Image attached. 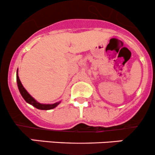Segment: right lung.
Returning <instances> with one entry per match:
<instances>
[{
  "instance_id": "obj_1",
  "label": "right lung",
  "mask_w": 155,
  "mask_h": 155,
  "mask_svg": "<svg viewBox=\"0 0 155 155\" xmlns=\"http://www.w3.org/2000/svg\"><path fill=\"white\" fill-rule=\"evenodd\" d=\"M16 81H17V85H18V88H19V92H20L21 95H22V96L23 97V99L25 100V102H28V103H29L30 105H33L34 107H35V108H38V109H40V110L53 109V108H56V107L60 103V102H58L54 104H41L37 102V101L35 100V99H34V98L32 97V96H31L27 91H26V90L24 88L23 86H22V83H21L20 80H19V75H18V70L17 71H16Z\"/></svg>"
}]
</instances>
